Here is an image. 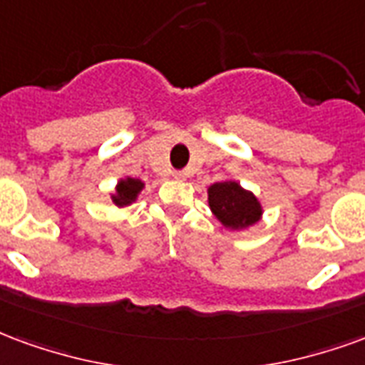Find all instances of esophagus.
I'll use <instances>...</instances> for the list:
<instances>
[{
	"label": "esophagus",
	"instance_id": "obj_1",
	"mask_svg": "<svg viewBox=\"0 0 365 365\" xmlns=\"http://www.w3.org/2000/svg\"><path fill=\"white\" fill-rule=\"evenodd\" d=\"M173 177H175V179H177V180H185L186 177H188V175H186V171H177V173H175V175H173Z\"/></svg>",
	"mask_w": 365,
	"mask_h": 365
}]
</instances>
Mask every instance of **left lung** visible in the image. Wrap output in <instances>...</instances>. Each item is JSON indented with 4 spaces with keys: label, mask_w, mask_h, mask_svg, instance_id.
Instances as JSON below:
<instances>
[{
    "label": "left lung",
    "mask_w": 365,
    "mask_h": 365,
    "mask_svg": "<svg viewBox=\"0 0 365 365\" xmlns=\"http://www.w3.org/2000/svg\"><path fill=\"white\" fill-rule=\"evenodd\" d=\"M208 206L225 230L245 231L262 220L264 208L260 200L235 179L208 186Z\"/></svg>",
    "instance_id": "left-lung-1"
}]
</instances>
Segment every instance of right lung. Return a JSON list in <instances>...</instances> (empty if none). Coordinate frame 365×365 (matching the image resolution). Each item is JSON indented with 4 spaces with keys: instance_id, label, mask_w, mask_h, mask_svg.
<instances>
[{
    "instance_id": "obj_1",
    "label": "right lung",
    "mask_w": 365,
    "mask_h": 365,
    "mask_svg": "<svg viewBox=\"0 0 365 365\" xmlns=\"http://www.w3.org/2000/svg\"><path fill=\"white\" fill-rule=\"evenodd\" d=\"M145 188V182L140 179H132V177H122L116 186H114V192L110 194V200L116 208H126L130 204H134L138 200V196L142 194Z\"/></svg>"
}]
</instances>
